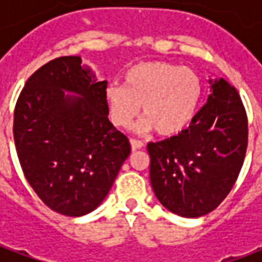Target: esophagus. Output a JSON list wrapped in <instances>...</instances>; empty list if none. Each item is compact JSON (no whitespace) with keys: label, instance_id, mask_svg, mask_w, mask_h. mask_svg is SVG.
<instances>
[{"label":"esophagus","instance_id":"esophagus-1","mask_svg":"<svg viewBox=\"0 0 262 262\" xmlns=\"http://www.w3.org/2000/svg\"><path fill=\"white\" fill-rule=\"evenodd\" d=\"M130 146L133 150H139V148H142L144 144H143V142H140V140H136V139H130Z\"/></svg>","mask_w":262,"mask_h":262}]
</instances>
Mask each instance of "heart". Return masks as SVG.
<instances>
[{
    "instance_id": "heart-1",
    "label": "heart",
    "mask_w": 262,
    "mask_h": 262,
    "mask_svg": "<svg viewBox=\"0 0 262 262\" xmlns=\"http://www.w3.org/2000/svg\"><path fill=\"white\" fill-rule=\"evenodd\" d=\"M202 97L201 77L181 66L146 61L126 71L123 85H109L105 101L111 120L119 127H129L140 115L144 119L137 130L176 136L191 125Z\"/></svg>"
}]
</instances>
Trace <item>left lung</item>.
Instances as JSON below:
<instances>
[{
	"instance_id": "1",
	"label": "left lung",
	"mask_w": 262,
	"mask_h": 262,
	"mask_svg": "<svg viewBox=\"0 0 262 262\" xmlns=\"http://www.w3.org/2000/svg\"><path fill=\"white\" fill-rule=\"evenodd\" d=\"M209 84L208 101L185 130L147 144L154 193L182 217H199L219 206L247 150V115L238 92L223 78H209Z\"/></svg>"
}]
</instances>
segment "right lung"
I'll use <instances>...</instances> for the list:
<instances>
[{"label": "right lung", "instance_id": "right-lung-1", "mask_svg": "<svg viewBox=\"0 0 262 262\" xmlns=\"http://www.w3.org/2000/svg\"><path fill=\"white\" fill-rule=\"evenodd\" d=\"M108 82L80 56L59 57L26 81L14 112V140L29 185L45 205L82 216L108 195L130 143L108 119Z\"/></svg>", "mask_w": 262, "mask_h": 262}]
</instances>
